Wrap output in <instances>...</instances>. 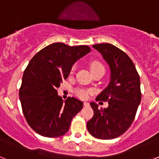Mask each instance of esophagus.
Masks as SVG:
<instances>
[{
  "mask_svg": "<svg viewBox=\"0 0 159 159\" xmlns=\"http://www.w3.org/2000/svg\"><path fill=\"white\" fill-rule=\"evenodd\" d=\"M84 107H89V102H84Z\"/></svg>",
  "mask_w": 159,
  "mask_h": 159,
  "instance_id": "obj_1",
  "label": "esophagus"
}]
</instances>
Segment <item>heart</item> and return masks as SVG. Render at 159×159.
<instances>
[{
  "mask_svg": "<svg viewBox=\"0 0 159 159\" xmlns=\"http://www.w3.org/2000/svg\"><path fill=\"white\" fill-rule=\"evenodd\" d=\"M98 68H103L102 64L99 62H96V61H93V62L91 64V70L93 71V70L98 69ZM76 94L78 96H80L82 99H85L88 97V92L84 90H77Z\"/></svg>",
  "mask_w": 159,
  "mask_h": 159,
  "instance_id": "b5f03b06",
  "label": "heart"
}]
</instances>
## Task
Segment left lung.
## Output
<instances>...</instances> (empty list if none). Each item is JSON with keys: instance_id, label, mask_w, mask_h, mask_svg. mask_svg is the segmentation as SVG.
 <instances>
[{"instance_id": "obj_1", "label": "left lung", "mask_w": 159, "mask_h": 159, "mask_svg": "<svg viewBox=\"0 0 159 159\" xmlns=\"http://www.w3.org/2000/svg\"><path fill=\"white\" fill-rule=\"evenodd\" d=\"M92 47L109 66L110 82L96 98L108 101V107L99 109L95 102L90 103L94 116L87 128L96 139H113L127 131L134 121L141 102L139 75L130 57L117 47L108 43Z\"/></svg>"}]
</instances>
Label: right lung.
<instances>
[{"label": "right lung", "instance_id": "right-lung-1", "mask_svg": "<svg viewBox=\"0 0 159 159\" xmlns=\"http://www.w3.org/2000/svg\"><path fill=\"white\" fill-rule=\"evenodd\" d=\"M90 52L87 45L54 43L30 60L24 71L20 100L25 119L37 134L57 138L69 130L71 119L84 102L74 97L64 102L57 89L68 77L74 64Z\"/></svg>", "mask_w": 159, "mask_h": 159}]
</instances>
